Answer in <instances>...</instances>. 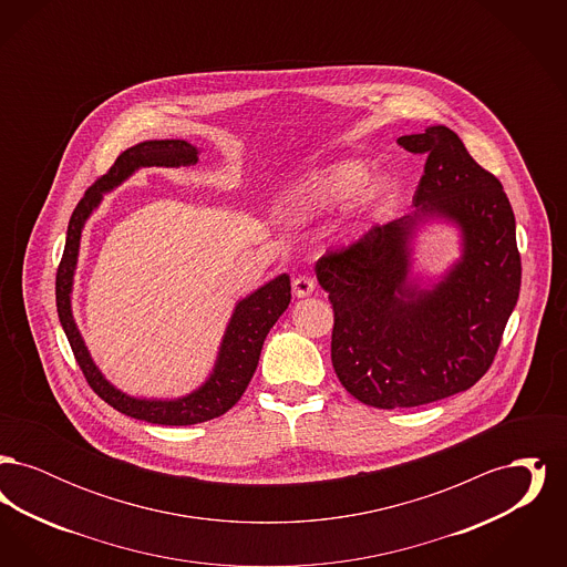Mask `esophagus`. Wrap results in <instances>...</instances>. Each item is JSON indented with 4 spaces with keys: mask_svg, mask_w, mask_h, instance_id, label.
Wrapping results in <instances>:
<instances>
[{
    "mask_svg": "<svg viewBox=\"0 0 567 567\" xmlns=\"http://www.w3.org/2000/svg\"><path fill=\"white\" fill-rule=\"evenodd\" d=\"M315 291V280L310 276H297L293 280V293L296 297H308Z\"/></svg>",
    "mask_w": 567,
    "mask_h": 567,
    "instance_id": "obj_1",
    "label": "esophagus"
}]
</instances>
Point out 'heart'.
<instances>
[{
	"label": "heart",
	"mask_w": 567,
	"mask_h": 567,
	"mask_svg": "<svg viewBox=\"0 0 567 567\" xmlns=\"http://www.w3.org/2000/svg\"><path fill=\"white\" fill-rule=\"evenodd\" d=\"M368 176V167L354 159L317 167L280 193L278 215L287 225L303 227L354 202V231H361L378 206L398 195V185L391 178L365 185Z\"/></svg>",
	"instance_id": "obj_1"
}]
</instances>
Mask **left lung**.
Masks as SVG:
<instances>
[{
  "label": "left lung",
  "mask_w": 567,
  "mask_h": 567,
  "mask_svg": "<svg viewBox=\"0 0 567 567\" xmlns=\"http://www.w3.org/2000/svg\"><path fill=\"white\" fill-rule=\"evenodd\" d=\"M398 144L427 155L416 210L327 252L315 268L333 306V370L352 398L384 410L474 386L495 359L520 291L516 223L502 183L444 125ZM430 217L458 227L462 257L432 288H421L409 276V244Z\"/></svg>",
  "instance_id": "1"
}]
</instances>
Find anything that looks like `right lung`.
Instances as JSON below:
<instances>
[{"mask_svg":"<svg viewBox=\"0 0 567 567\" xmlns=\"http://www.w3.org/2000/svg\"><path fill=\"white\" fill-rule=\"evenodd\" d=\"M197 155H199L197 146H193L185 140H146L121 153L114 165L110 167L109 174H104L91 189L84 193L76 210L72 213L63 257L56 270V282H54L59 321L89 386L114 410L137 421H146L155 425L204 423L225 414L231 405L238 404V400L243 398L250 378L257 370L266 336L270 333L271 327L280 319V315L287 310L291 301L289 274L276 276L274 280L266 282L250 296L240 299L225 329L210 377L199 389L190 391L185 398H176V400L132 398L109 382L95 365V361L91 359L72 315L74 271L79 264L82 227L86 218L100 206L104 193L116 189L140 167L193 165L197 163Z\"/></svg>","mask_w":567,"mask_h":567,"instance_id":"obj_1","label":"right lung"}]
</instances>
